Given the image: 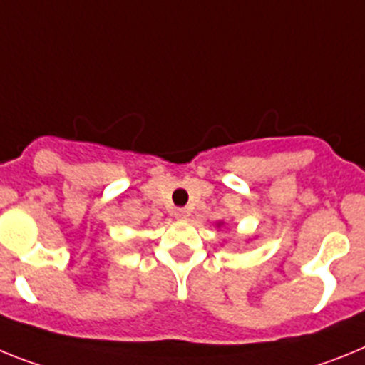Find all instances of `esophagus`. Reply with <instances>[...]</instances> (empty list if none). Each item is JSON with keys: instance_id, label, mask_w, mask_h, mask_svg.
Returning <instances> with one entry per match:
<instances>
[{"instance_id": "obj_1", "label": "esophagus", "mask_w": 365, "mask_h": 365, "mask_svg": "<svg viewBox=\"0 0 365 365\" xmlns=\"http://www.w3.org/2000/svg\"><path fill=\"white\" fill-rule=\"evenodd\" d=\"M173 215H174V218H180V220H183V218L189 217V211H187V209H183V207H176L173 211Z\"/></svg>"}]
</instances>
